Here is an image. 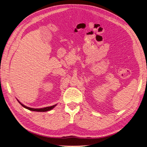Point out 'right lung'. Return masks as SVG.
I'll use <instances>...</instances> for the list:
<instances>
[{"instance_id": "add662e5", "label": "right lung", "mask_w": 147, "mask_h": 147, "mask_svg": "<svg viewBox=\"0 0 147 147\" xmlns=\"http://www.w3.org/2000/svg\"><path fill=\"white\" fill-rule=\"evenodd\" d=\"M18 102L23 107H24L25 109H27L30 111H38V112H45V111H49L51 110H52L54 107H55L56 105H52V106H51V107H45V108H42V109H33V108H30V107H28L24 105H23L22 104H21L18 100Z\"/></svg>"}]
</instances>
